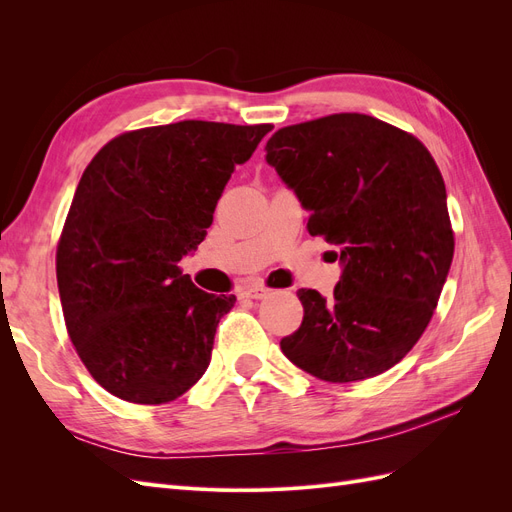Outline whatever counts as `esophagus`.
I'll return each mask as SVG.
<instances>
[{
	"label": "esophagus",
	"mask_w": 512,
	"mask_h": 512,
	"mask_svg": "<svg viewBox=\"0 0 512 512\" xmlns=\"http://www.w3.org/2000/svg\"><path fill=\"white\" fill-rule=\"evenodd\" d=\"M267 292L269 290L265 286H258V284H252V286H247V288L241 290L245 299H262V297H267Z\"/></svg>",
	"instance_id": "1"
}]
</instances>
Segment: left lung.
Returning <instances> with one entry per match:
<instances>
[{
  "label": "left lung",
  "instance_id": "1",
  "mask_svg": "<svg viewBox=\"0 0 512 512\" xmlns=\"http://www.w3.org/2000/svg\"><path fill=\"white\" fill-rule=\"evenodd\" d=\"M267 162L309 211V235L344 262L331 299L297 292L303 322L282 352L324 382L391 369L425 333L455 252L436 160L410 132L337 113L277 130Z\"/></svg>",
  "mask_w": 512,
  "mask_h": 512
}]
</instances>
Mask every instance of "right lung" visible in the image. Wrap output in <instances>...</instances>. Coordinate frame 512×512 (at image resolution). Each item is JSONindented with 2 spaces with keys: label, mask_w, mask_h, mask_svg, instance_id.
<instances>
[{
  "label": "right lung",
  "mask_w": 512,
  "mask_h": 512,
  "mask_svg": "<svg viewBox=\"0 0 512 512\" xmlns=\"http://www.w3.org/2000/svg\"><path fill=\"white\" fill-rule=\"evenodd\" d=\"M271 130L194 119L130 130L87 164L57 243V286L76 354L111 395L160 406L203 378L237 299L196 288L179 260Z\"/></svg>",
  "instance_id": "1"
}]
</instances>
